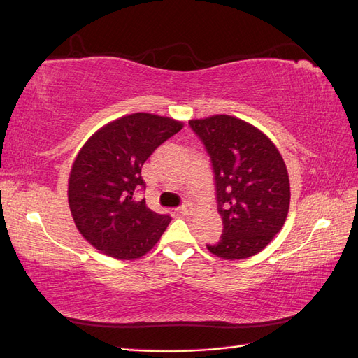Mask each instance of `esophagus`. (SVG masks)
Returning <instances> with one entry per match:
<instances>
[{
  "label": "esophagus",
  "mask_w": 358,
  "mask_h": 358,
  "mask_svg": "<svg viewBox=\"0 0 358 358\" xmlns=\"http://www.w3.org/2000/svg\"><path fill=\"white\" fill-rule=\"evenodd\" d=\"M191 210H192V204L189 203V201H187V203H183L180 208L178 209V212L180 213V215H189L191 213Z\"/></svg>",
  "instance_id": "esophagus-1"
}]
</instances>
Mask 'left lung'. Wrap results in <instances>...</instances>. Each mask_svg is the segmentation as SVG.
Masks as SVG:
<instances>
[{
    "mask_svg": "<svg viewBox=\"0 0 358 358\" xmlns=\"http://www.w3.org/2000/svg\"><path fill=\"white\" fill-rule=\"evenodd\" d=\"M189 127L204 145L224 230L206 245L224 259L258 254L280 231L289 209L285 162L270 138L242 119L215 115Z\"/></svg>",
    "mask_w": 358,
    "mask_h": 358,
    "instance_id": "8db88e82",
    "label": "left lung"
}]
</instances>
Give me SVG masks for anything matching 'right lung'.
Returning <instances> with one entry per match:
<instances>
[{
	"instance_id": "add662e5",
	"label": "right lung",
	"mask_w": 358,
	"mask_h": 358,
	"mask_svg": "<svg viewBox=\"0 0 358 358\" xmlns=\"http://www.w3.org/2000/svg\"><path fill=\"white\" fill-rule=\"evenodd\" d=\"M171 117L133 113L107 124L83 145L69 179V204L80 234L117 259L145 255L171 218L150 210L142 167L154 150L182 129Z\"/></svg>"
}]
</instances>
